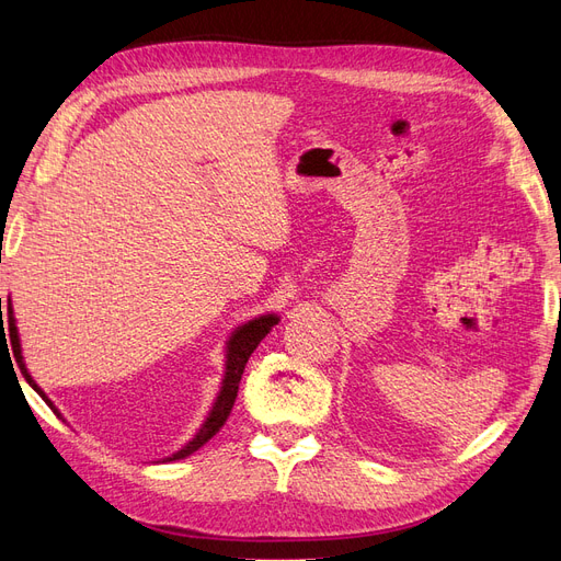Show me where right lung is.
<instances>
[{
    "instance_id": "obj_1",
    "label": "right lung",
    "mask_w": 561,
    "mask_h": 561,
    "mask_svg": "<svg viewBox=\"0 0 561 561\" xmlns=\"http://www.w3.org/2000/svg\"><path fill=\"white\" fill-rule=\"evenodd\" d=\"M0 309H2V297H0ZM278 322H280L278 313H262V316H254V318L241 322L239 328L231 330V334L227 336V344H225V375H222V381H219V390H217V396L210 404L206 419H203V423H201V428L194 433L190 443H184L178 451H173L165 458H159V461H154V463H171V461H180V458H186L190 454L198 451L219 428L225 426V421L231 414V407L236 402V396H239V383H241L243 369L248 365V358L252 355V351L260 346L262 339L271 330H274V325H278ZM9 330H11V339H13L15 360H19V365H21L25 381L37 390V396L50 407V410H54L58 416H62L58 407L54 404V400H50L42 390V386L32 379L30 369L25 365L19 325H15V316H13V307H11V297H9Z\"/></svg>"
}]
</instances>
